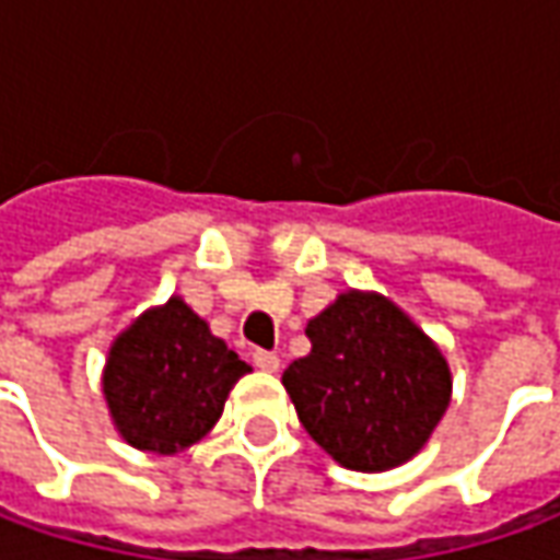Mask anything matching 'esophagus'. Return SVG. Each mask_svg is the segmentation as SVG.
<instances>
[{"instance_id": "34e87169", "label": "esophagus", "mask_w": 560, "mask_h": 560, "mask_svg": "<svg viewBox=\"0 0 560 560\" xmlns=\"http://www.w3.org/2000/svg\"><path fill=\"white\" fill-rule=\"evenodd\" d=\"M254 364H257V368H260L264 374H276L281 361H279V355H276V352H264V349H260V352H254Z\"/></svg>"}]
</instances>
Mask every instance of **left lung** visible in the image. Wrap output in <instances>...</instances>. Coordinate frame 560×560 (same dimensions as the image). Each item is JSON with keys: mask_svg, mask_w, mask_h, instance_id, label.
<instances>
[{"mask_svg": "<svg viewBox=\"0 0 560 560\" xmlns=\"http://www.w3.org/2000/svg\"><path fill=\"white\" fill-rule=\"evenodd\" d=\"M310 355L281 383L310 439L340 466L389 471L432 439L454 376L439 343L376 291L349 288L306 325Z\"/></svg>", "mask_w": 560, "mask_h": 560, "instance_id": "left-lung-1", "label": "left lung"}]
</instances>
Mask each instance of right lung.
<instances>
[{"instance_id":"right-lung-1","label":"right lung","mask_w":560,"mask_h":560,"mask_svg":"<svg viewBox=\"0 0 560 560\" xmlns=\"http://www.w3.org/2000/svg\"><path fill=\"white\" fill-rule=\"evenodd\" d=\"M245 374L250 364L174 294L140 312L109 343L101 386L125 444L174 456L214 429L232 386Z\"/></svg>"}]
</instances>
